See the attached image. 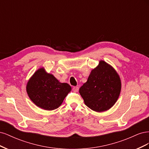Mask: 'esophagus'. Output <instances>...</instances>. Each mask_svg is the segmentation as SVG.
<instances>
[{
  "label": "esophagus",
  "mask_w": 149,
  "mask_h": 149,
  "mask_svg": "<svg viewBox=\"0 0 149 149\" xmlns=\"http://www.w3.org/2000/svg\"><path fill=\"white\" fill-rule=\"evenodd\" d=\"M73 91L74 92H75V93H77L78 91H79V88L78 87H76V86H74V87H73Z\"/></svg>",
  "instance_id": "1"
}]
</instances>
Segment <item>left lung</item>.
I'll list each match as a JSON object with an SVG mask.
<instances>
[{
  "label": "left lung",
  "mask_w": 149,
  "mask_h": 149,
  "mask_svg": "<svg viewBox=\"0 0 149 149\" xmlns=\"http://www.w3.org/2000/svg\"><path fill=\"white\" fill-rule=\"evenodd\" d=\"M121 91V80L116 70L100 60L79 92L84 104L96 112L109 110L118 101Z\"/></svg>",
  "instance_id": "8db88e82"
}]
</instances>
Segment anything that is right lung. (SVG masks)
Masks as SVG:
<instances>
[{"label": "right lung", "mask_w": 149, "mask_h": 149, "mask_svg": "<svg viewBox=\"0 0 149 149\" xmlns=\"http://www.w3.org/2000/svg\"><path fill=\"white\" fill-rule=\"evenodd\" d=\"M26 91L35 104L47 111L57 109L71 91L68 83H60L43 67L40 68L28 81Z\"/></svg>", "instance_id": "right-lung-1"}]
</instances>
